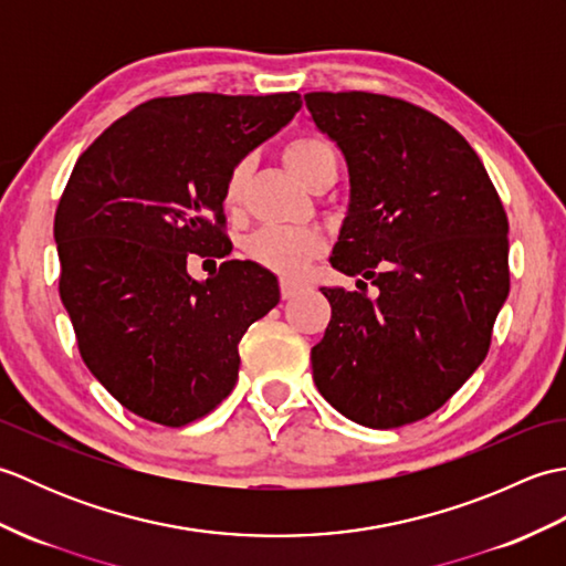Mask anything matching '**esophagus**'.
<instances>
[{"label": "esophagus", "instance_id": "esophagus-1", "mask_svg": "<svg viewBox=\"0 0 566 566\" xmlns=\"http://www.w3.org/2000/svg\"><path fill=\"white\" fill-rule=\"evenodd\" d=\"M302 290H304V286L298 284V282H292V280H282V282H280L282 298H294Z\"/></svg>", "mask_w": 566, "mask_h": 566}]
</instances>
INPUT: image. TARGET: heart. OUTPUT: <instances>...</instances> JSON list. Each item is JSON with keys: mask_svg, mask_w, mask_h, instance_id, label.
<instances>
[{"mask_svg": "<svg viewBox=\"0 0 566 566\" xmlns=\"http://www.w3.org/2000/svg\"><path fill=\"white\" fill-rule=\"evenodd\" d=\"M284 163L292 172L308 187L321 175L338 170V155L333 143L318 134H298L284 143ZM250 175V160H238L223 185V207L228 213H238L245 203V187ZM323 250V238L308 228H284L268 226L248 238L245 252L252 262L262 264L282 276H296L306 270V264Z\"/></svg>", "mask_w": 566, "mask_h": 566, "instance_id": "obj_1", "label": "heart"}]
</instances>
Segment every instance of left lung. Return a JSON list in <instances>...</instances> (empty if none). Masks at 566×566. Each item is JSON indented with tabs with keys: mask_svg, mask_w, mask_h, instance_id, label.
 Returning <instances> with one entry per match:
<instances>
[{
	"mask_svg": "<svg viewBox=\"0 0 566 566\" xmlns=\"http://www.w3.org/2000/svg\"><path fill=\"white\" fill-rule=\"evenodd\" d=\"M304 102L350 172L331 264L380 290H321L333 314L311 350L314 381L359 426L416 423L489 353L511 286L506 209L474 148L440 116L371 92Z\"/></svg>",
	"mask_w": 566,
	"mask_h": 566,
	"instance_id": "1",
	"label": "left lung"
}]
</instances>
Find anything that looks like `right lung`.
Instances as JSON below:
<instances>
[{"label": "right lung", "instance_id": "right-lung-1", "mask_svg": "<svg viewBox=\"0 0 566 566\" xmlns=\"http://www.w3.org/2000/svg\"><path fill=\"white\" fill-rule=\"evenodd\" d=\"M302 106L296 92L155 97L84 150L55 209L60 298L84 365L130 413L182 428L238 381V343L280 304L276 276L228 258L231 167Z\"/></svg>", "mask_w": 566, "mask_h": 566}]
</instances>
